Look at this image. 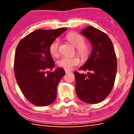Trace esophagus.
Returning a JSON list of instances; mask_svg holds the SVG:
<instances>
[{
	"mask_svg": "<svg viewBox=\"0 0 134 134\" xmlns=\"http://www.w3.org/2000/svg\"><path fill=\"white\" fill-rule=\"evenodd\" d=\"M65 73H68V72H71V71H70V70H69L65 69Z\"/></svg>",
	"mask_w": 134,
	"mask_h": 134,
	"instance_id": "34e87169",
	"label": "esophagus"
}]
</instances>
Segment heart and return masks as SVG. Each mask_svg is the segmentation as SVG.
Segmentation results:
<instances>
[{"label":"heart","instance_id":"b5f03b06","mask_svg":"<svg viewBox=\"0 0 134 134\" xmlns=\"http://www.w3.org/2000/svg\"><path fill=\"white\" fill-rule=\"evenodd\" d=\"M66 39L77 48V52L83 59H87L91 53L90 46L85 44V39L83 36L76 32H70L66 35ZM60 40H54L49 45V50L52 55L56 56L58 53ZM80 62L77 57L63 56L58 61V65L65 69L70 70L74 65H78Z\"/></svg>","mask_w":134,"mask_h":134}]
</instances>
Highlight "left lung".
<instances>
[{
    "mask_svg": "<svg viewBox=\"0 0 134 134\" xmlns=\"http://www.w3.org/2000/svg\"><path fill=\"white\" fill-rule=\"evenodd\" d=\"M80 34L90 41L92 51L88 60L79 70L87 74L74 72L76 91L84 102L95 104L103 101L112 90L117 71V60L109 37L92 26Z\"/></svg>",
    "mask_w": 134,
    "mask_h": 134,
    "instance_id": "left-lung-1",
    "label": "left lung"
}]
</instances>
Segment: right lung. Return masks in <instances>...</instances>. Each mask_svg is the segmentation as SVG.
<instances>
[{
    "mask_svg": "<svg viewBox=\"0 0 134 134\" xmlns=\"http://www.w3.org/2000/svg\"><path fill=\"white\" fill-rule=\"evenodd\" d=\"M67 28L38 29L24 37L16 49L15 76L21 92L31 103L46 106L55 100L58 83L65 73L63 68L46 71L55 63L49 50L51 42Z\"/></svg>",
    "mask_w": 134,
    "mask_h": 134,
    "instance_id": "obj_1",
    "label": "right lung"
}]
</instances>
